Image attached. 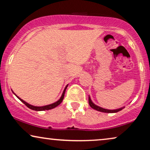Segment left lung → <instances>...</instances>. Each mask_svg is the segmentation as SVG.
I'll list each match as a JSON object with an SVG mask.
<instances>
[{
	"mask_svg": "<svg viewBox=\"0 0 150 150\" xmlns=\"http://www.w3.org/2000/svg\"><path fill=\"white\" fill-rule=\"evenodd\" d=\"M89 106H91L92 108H93V109H95L96 110H98V111H100V112H108V113H112V112H119L120 111V110H122L123 108L124 107H122V108H118V109H115V110H108V109H105V108H103L102 107H100V106H98L97 105H96V104H94L93 102H92L91 98L89 96Z\"/></svg>",
	"mask_w": 150,
	"mask_h": 150,
	"instance_id": "8db88e82",
	"label": "left lung"
}]
</instances>
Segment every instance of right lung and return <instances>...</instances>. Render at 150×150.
<instances>
[{
	"instance_id": "obj_1",
	"label": "right lung",
	"mask_w": 150,
	"mask_h": 150,
	"mask_svg": "<svg viewBox=\"0 0 150 150\" xmlns=\"http://www.w3.org/2000/svg\"><path fill=\"white\" fill-rule=\"evenodd\" d=\"M67 85L66 86V87H65L64 91H63V92L62 96H61V98L58 100V101L56 102H54V103H53V104H49V105H46V106H35L30 105V104H28L27 102H24L23 100L20 99V98L19 97H18V96H16L15 93H14V94H15V95H16V96H17V98L20 100V101H21L22 102H23V103H24V104H25V105H26V106H27L28 108H29L30 109H32V110H37V111H40V110H46L52 109V108H55V107H57V106H59V104H60L61 103V102H62L63 98H64L65 92V90H66V89H67Z\"/></svg>"
}]
</instances>
